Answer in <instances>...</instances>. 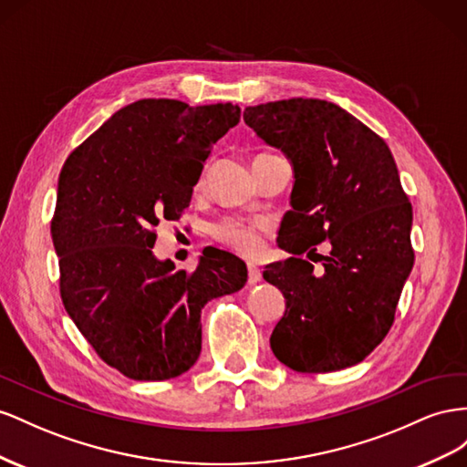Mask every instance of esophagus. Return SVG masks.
I'll use <instances>...</instances> for the list:
<instances>
[{
  "label": "esophagus",
  "instance_id": "34e87169",
  "mask_svg": "<svg viewBox=\"0 0 467 467\" xmlns=\"http://www.w3.org/2000/svg\"><path fill=\"white\" fill-rule=\"evenodd\" d=\"M260 277H262V272H260L258 265H254V264H248V284H250V285L258 284V282H260Z\"/></svg>",
  "mask_w": 467,
  "mask_h": 467
}]
</instances>
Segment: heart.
<instances>
[{"label":"heart","instance_id":"b5f03b06","mask_svg":"<svg viewBox=\"0 0 467 467\" xmlns=\"http://www.w3.org/2000/svg\"><path fill=\"white\" fill-rule=\"evenodd\" d=\"M205 182V171L199 180V185ZM265 221L260 219H243V217H226L213 226V236L224 246L238 252L243 256H256L264 246L262 234L265 231Z\"/></svg>","mask_w":467,"mask_h":467}]
</instances>
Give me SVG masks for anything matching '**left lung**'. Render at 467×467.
Returning <instances> with one entry per match:
<instances>
[{"label": "left lung", "instance_id": "1", "mask_svg": "<svg viewBox=\"0 0 467 467\" xmlns=\"http://www.w3.org/2000/svg\"><path fill=\"white\" fill-rule=\"evenodd\" d=\"M244 123L293 166L291 211L277 244L291 258L265 265L285 313L270 346L301 374L350 368L388 335L412 270V207L389 146L325 99H282L244 109ZM328 240L325 271L300 258Z\"/></svg>", "mask_w": 467, "mask_h": 467}]
</instances>
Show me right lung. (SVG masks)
Instances as JSON below:
<instances>
[{
    "label": "right lung",
    "mask_w": 467,
    "mask_h": 467,
    "mask_svg": "<svg viewBox=\"0 0 467 467\" xmlns=\"http://www.w3.org/2000/svg\"><path fill=\"white\" fill-rule=\"evenodd\" d=\"M241 121L233 103L139 99L66 160L50 233L66 313L105 364L137 381L185 374L202 352V309L246 284V265L203 250L195 272L154 256L160 219L190 205L213 144Z\"/></svg>",
    "instance_id": "obj_1"
}]
</instances>
